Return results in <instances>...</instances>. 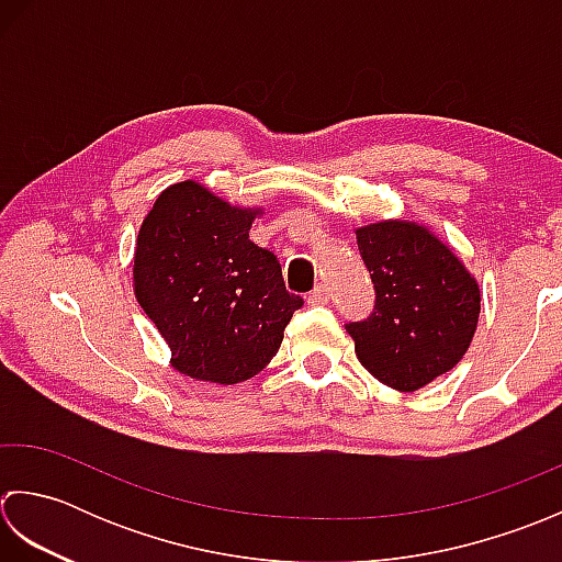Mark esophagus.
Masks as SVG:
<instances>
[{"instance_id": "34e87169", "label": "esophagus", "mask_w": 562, "mask_h": 562, "mask_svg": "<svg viewBox=\"0 0 562 562\" xmlns=\"http://www.w3.org/2000/svg\"><path fill=\"white\" fill-rule=\"evenodd\" d=\"M329 303V289L325 283H319L313 289V293H307V305H327Z\"/></svg>"}]
</instances>
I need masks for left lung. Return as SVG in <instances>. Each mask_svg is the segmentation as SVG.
Listing matches in <instances>:
<instances>
[{
	"label": "left lung",
	"mask_w": 562,
	"mask_h": 562,
	"mask_svg": "<svg viewBox=\"0 0 562 562\" xmlns=\"http://www.w3.org/2000/svg\"><path fill=\"white\" fill-rule=\"evenodd\" d=\"M357 245L375 303L347 323L361 366L383 385L415 393L451 371L471 347L480 289L453 251L427 227L383 221L359 227Z\"/></svg>",
	"instance_id": "8db88e82"
}]
</instances>
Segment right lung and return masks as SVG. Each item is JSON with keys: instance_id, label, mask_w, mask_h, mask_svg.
Instances as JSON below:
<instances>
[{"instance_id": "1", "label": "right lung", "mask_w": 562, "mask_h": 562, "mask_svg": "<svg viewBox=\"0 0 562 562\" xmlns=\"http://www.w3.org/2000/svg\"><path fill=\"white\" fill-rule=\"evenodd\" d=\"M255 215L181 181L159 193L137 233V303L169 345L171 366L196 381L257 375L303 307L285 291L277 255L249 239Z\"/></svg>"}]
</instances>
